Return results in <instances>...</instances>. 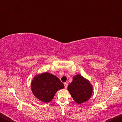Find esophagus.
Instances as JSON below:
<instances>
[{"instance_id":"esophagus-1","label":"esophagus","mask_w":122,"mask_h":122,"mask_svg":"<svg viewBox=\"0 0 122 122\" xmlns=\"http://www.w3.org/2000/svg\"><path fill=\"white\" fill-rule=\"evenodd\" d=\"M64 86H65V89H67V86H68V83H64Z\"/></svg>"}]
</instances>
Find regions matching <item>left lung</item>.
<instances>
[{"label": "left lung", "mask_w": 122, "mask_h": 122, "mask_svg": "<svg viewBox=\"0 0 122 122\" xmlns=\"http://www.w3.org/2000/svg\"><path fill=\"white\" fill-rule=\"evenodd\" d=\"M67 89L74 101L79 104L89 100L93 92V86L90 81L80 74L74 76Z\"/></svg>", "instance_id": "obj_1"}]
</instances>
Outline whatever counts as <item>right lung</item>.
<instances>
[{"instance_id": "right-lung-1", "label": "right lung", "mask_w": 122, "mask_h": 122, "mask_svg": "<svg viewBox=\"0 0 122 122\" xmlns=\"http://www.w3.org/2000/svg\"><path fill=\"white\" fill-rule=\"evenodd\" d=\"M64 87L58 77L47 71L35 75L31 82L32 93L39 101L44 103L51 101L57 91Z\"/></svg>"}]
</instances>
